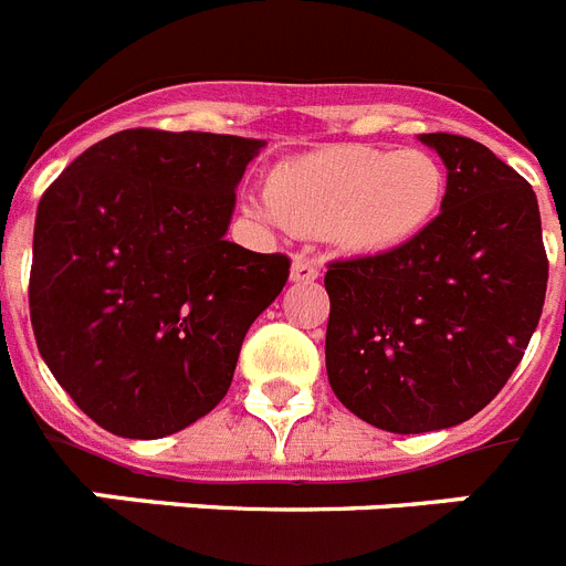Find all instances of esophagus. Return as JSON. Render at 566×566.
<instances>
[{
    "label": "esophagus",
    "mask_w": 566,
    "mask_h": 566,
    "mask_svg": "<svg viewBox=\"0 0 566 566\" xmlns=\"http://www.w3.org/2000/svg\"><path fill=\"white\" fill-rule=\"evenodd\" d=\"M319 277V269L312 258L306 254H297L292 263V280L294 283H314Z\"/></svg>",
    "instance_id": "esophagus-1"
}]
</instances>
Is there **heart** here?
Returning a JSON list of instances; mask_svg holds the SVG:
<instances>
[{
	"label": "heart",
	"mask_w": 566,
	"mask_h": 566,
	"mask_svg": "<svg viewBox=\"0 0 566 566\" xmlns=\"http://www.w3.org/2000/svg\"><path fill=\"white\" fill-rule=\"evenodd\" d=\"M444 195V172L422 149L385 153L337 144L286 158L266 181L263 218L300 234H328L348 252H388L417 238Z\"/></svg>",
	"instance_id": "b5f03b06"
}]
</instances>
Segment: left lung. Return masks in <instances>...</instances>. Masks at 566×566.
<instances>
[{
    "mask_svg": "<svg viewBox=\"0 0 566 566\" xmlns=\"http://www.w3.org/2000/svg\"><path fill=\"white\" fill-rule=\"evenodd\" d=\"M422 142L448 167L442 212L402 247L326 272L332 391L391 433L482 411L522 363L547 292L533 187L473 138Z\"/></svg>",
    "mask_w": 566,
    "mask_h": 566,
    "instance_id": "8db88e82",
    "label": "left lung"
}]
</instances>
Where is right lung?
I'll use <instances>...</instances> for the list:
<instances>
[{
	"instance_id": "1",
	"label": "right lung",
	"mask_w": 566,
	"mask_h": 566,
	"mask_svg": "<svg viewBox=\"0 0 566 566\" xmlns=\"http://www.w3.org/2000/svg\"><path fill=\"white\" fill-rule=\"evenodd\" d=\"M263 147L122 129L44 189L30 323L56 382L104 431L169 437L227 397L243 337L292 266L223 238Z\"/></svg>"
}]
</instances>
